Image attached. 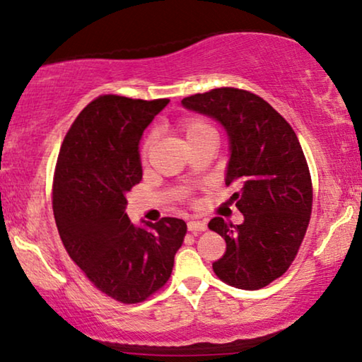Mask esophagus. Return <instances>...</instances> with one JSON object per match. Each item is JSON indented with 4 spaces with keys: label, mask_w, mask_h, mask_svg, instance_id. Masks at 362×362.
Here are the masks:
<instances>
[{
    "label": "esophagus",
    "mask_w": 362,
    "mask_h": 362,
    "mask_svg": "<svg viewBox=\"0 0 362 362\" xmlns=\"http://www.w3.org/2000/svg\"><path fill=\"white\" fill-rule=\"evenodd\" d=\"M187 228H189L192 233H200V231L206 230V225L204 221H189V223H187Z\"/></svg>",
    "instance_id": "34e87169"
}]
</instances>
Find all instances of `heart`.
Listing matches in <instances>:
<instances>
[{
  "label": "heart",
  "mask_w": 362,
  "mask_h": 362,
  "mask_svg": "<svg viewBox=\"0 0 362 362\" xmlns=\"http://www.w3.org/2000/svg\"><path fill=\"white\" fill-rule=\"evenodd\" d=\"M184 132H185V139H190V137H195L199 136V134H204V132H214V129L210 127L209 124L204 122V120H199V119H189L187 122L184 124ZM153 142V137L151 136L144 144V148H142V156L146 157L148 148H151Z\"/></svg>",
  "instance_id": "obj_1"
}]
</instances>
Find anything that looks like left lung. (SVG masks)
Returning a JSON list of instances; mask_svg holds the SVG:
<instances>
[{"mask_svg": "<svg viewBox=\"0 0 362 362\" xmlns=\"http://www.w3.org/2000/svg\"><path fill=\"white\" fill-rule=\"evenodd\" d=\"M182 105L225 129V184L238 189L230 202L243 223L235 226L220 216L209 223L226 242L214 272L230 286L259 290L290 268L310 223L311 177L300 141L267 100L248 90L211 89L182 99Z\"/></svg>", "mask_w": 362, "mask_h": 362, "instance_id": "8db88e82", "label": "left lung"}]
</instances>
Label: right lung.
<instances>
[{"instance_id":"1","label":"right lung","mask_w":362,"mask_h":362,"mask_svg":"<svg viewBox=\"0 0 362 362\" xmlns=\"http://www.w3.org/2000/svg\"><path fill=\"white\" fill-rule=\"evenodd\" d=\"M168 99L100 95L77 115L62 142L52 210L64 248L93 285L141 303L170 278L187 223L163 216L131 223L127 192L142 180L139 144Z\"/></svg>"}]
</instances>
